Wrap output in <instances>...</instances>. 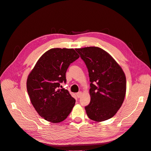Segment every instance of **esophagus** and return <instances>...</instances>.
Listing matches in <instances>:
<instances>
[{
  "mask_svg": "<svg viewBox=\"0 0 151 151\" xmlns=\"http://www.w3.org/2000/svg\"><path fill=\"white\" fill-rule=\"evenodd\" d=\"M81 95H82V92H81V91H79V92H78V93H76L77 97L78 98H79L81 96Z\"/></svg>",
  "mask_w": 151,
  "mask_h": 151,
  "instance_id": "obj_1",
  "label": "esophagus"
}]
</instances>
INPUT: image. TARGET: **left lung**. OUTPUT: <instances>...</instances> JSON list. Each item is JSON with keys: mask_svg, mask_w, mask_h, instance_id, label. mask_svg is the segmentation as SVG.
Returning a JSON list of instances; mask_svg holds the SVG:
<instances>
[{"mask_svg": "<svg viewBox=\"0 0 151 151\" xmlns=\"http://www.w3.org/2000/svg\"><path fill=\"white\" fill-rule=\"evenodd\" d=\"M88 69L91 101L85 107L91 120L103 122L120 108L126 94V77L122 67L101 48H76Z\"/></svg>", "mask_w": 151, "mask_h": 151, "instance_id": "1", "label": "left lung"}]
</instances>
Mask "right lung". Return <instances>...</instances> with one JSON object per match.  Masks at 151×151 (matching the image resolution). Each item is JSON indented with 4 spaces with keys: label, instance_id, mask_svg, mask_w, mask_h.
Segmentation results:
<instances>
[{
    "label": "right lung",
    "instance_id": "right-lung-1",
    "mask_svg": "<svg viewBox=\"0 0 151 151\" xmlns=\"http://www.w3.org/2000/svg\"><path fill=\"white\" fill-rule=\"evenodd\" d=\"M79 55L73 48H52L43 54L28 75L26 87L30 101L38 115L53 123L64 120L76 100L65 89L66 71Z\"/></svg>",
    "mask_w": 151,
    "mask_h": 151
}]
</instances>
